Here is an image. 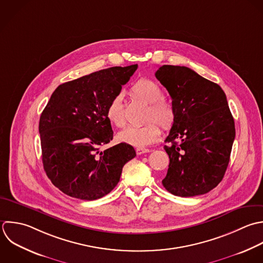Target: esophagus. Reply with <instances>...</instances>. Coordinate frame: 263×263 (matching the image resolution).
I'll return each mask as SVG.
<instances>
[{"instance_id": "esophagus-1", "label": "esophagus", "mask_w": 263, "mask_h": 263, "mask_svg": "<svg viewBox=\"0 0 263 263\" xmlns=\"http://www.w3.org/2000/svg\"><path fill=\"white\" fill-rule=\"evenodd\" d=\"M149 152H151V151H149L148 148H141V147L136 148V154H137L138 156L143 155V154H146V153H149Z\"/></svg>"}]
</instances>
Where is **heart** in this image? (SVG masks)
I'll list each match as a JSON object with an SVG mask.
<instances>
[{"instance_id":"1","label":"heart","mask_w":263,"mask_h":263,"mask_svg":"<svg viewBox=\"0 0 263 263\" xmlns=\"http://www.w3.org/2000/svg\"><path fill=\"white\" fill-rule=\"evenodd\" d=\"M130 94L147 104L148 110L146 121H151L143 126H129L118 135L120 141L136 147H144L155 142L161 135V128L169 129L175 121V108L169 101L163 98L161 87L153 80L140 79L130 88ZM108 122L115 127L122 128L125 125V112L122 95L114 96L105 110ZM158 122L157 123L154 121Z\"/></svg>"}]
</instances>
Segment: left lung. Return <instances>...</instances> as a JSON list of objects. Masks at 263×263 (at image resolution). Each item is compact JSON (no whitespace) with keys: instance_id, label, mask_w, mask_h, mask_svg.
Here are the masks:
<instances>
[{"instance_id":"1","label":"left lung","mask_w":263,"mask_h":263,"mask_svg":"<svg viewBox=\"0 0 263 263\" xmlns=\"http://www.w3.org/2000/svg\"><path fill=\"white\" fill-rule=\"evenodd\" d=\"M155 74L176 115L165 140L170 163L162 183L178 197L207 194L222 180L236 136L226 93L186 66L163 65Z\"/></svg>"}]
</instances>
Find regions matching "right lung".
Segmentation results:
<instances>
[{
    "label": "right lung",
    "mask_w": 263,
    "mask_h": 263,
    "mask_svg": "<svg viewBox=\"0 0 263 263\" xmlns=\"http://www.w3.org/2000/svg\"><path fill=\"white\" fill-rule=\"evenodd\" d=\"M115 66L59 85L39 123L42 161L51 182L63 194L86 201L100 199L120 181L135 149L119 143L100 151L114 136L105 110L137 69Z\"/></svg>",
    "instance_id": "add662e5"
}]
</instances>
